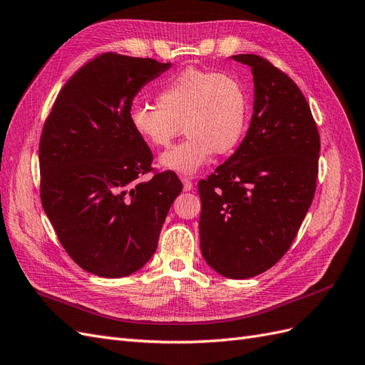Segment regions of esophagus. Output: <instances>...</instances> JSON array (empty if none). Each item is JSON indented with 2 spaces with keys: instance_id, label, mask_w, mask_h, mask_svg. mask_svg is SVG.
I'll list each match as a JSON object with an SVG mask.
<instances>
[{
  "instance_id": "obj_1",
  "label": "esophagus",
  "mask_w": 365,
  "mask_h": 365,
  "mask_svg": "<svg viewBox=\"0 0 365 365\" xmlns=\"http://www.w3.org/2000/svg\"><path fill=\"white\" fill-rule=\"evenodd\" d=\"M182 183H183V190L185 191H191L192 190V182L188 179V177H182Z\"/></svg>"
}]
</instances>
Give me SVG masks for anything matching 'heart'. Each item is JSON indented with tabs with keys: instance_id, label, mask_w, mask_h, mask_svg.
Returning <instances> with one entry per match:
<instances>
[{
	"instance_id": "heart-1",
	"label": "heart",
	"mask_w": 365,
	"mask_h": 365,
	"mask_svg": "<svg viewBox=\"0 0 365 365\" xmlns=\"http://www.w3.org/2000/svg\"><path fill=\"white\" fill-rule=\"evenodd\" d=\"M155 103H134L130 125L143 142L158 148L168 147L183 125L188 138L159 159L162 168L174 173H197L215 153L234 151L246 131L247 93L227 73L185 68L158 90Z\"/></svg>"
}]
</instances>
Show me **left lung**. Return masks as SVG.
<instances>
[{
  "instance_id": "left-lung-1",
  "label": "left lung",
  "mask_w": 365,
  "mask_h": 365,
  "mask_svg": "<svg viewBox=\"0 0 365 365\" xmlns=\"http://www.w3.org/2000/svg\"><path fill=\"white\" fill-rule=\"evenodd\" d=\"M254 75V113L240 147L199 182L200 249L226 278L272 267L297 237L315 195L319 133L286 73L257 55H234Z\"/></svg>"
}]
</instances>
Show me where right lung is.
<instances>
[{
  "mask_svg": "<svg viewBox=\"0 0 365 365\" xmlns=\"http://www.w3.org/2000/svg\"><path fill=\"white\" fill-rule=\"evenodd\" d=\"M170 62L103 53L62 87L39 142L41 202L73 262L120 278L148 263L183 185L173 171L150 180L153 154L130 125L133 99Z\"/></svg>",
  "mask_w": 365,
  "mask_h": 365,
  "instance_id": "1",
  "label": "right lung"
}]
</instances>
